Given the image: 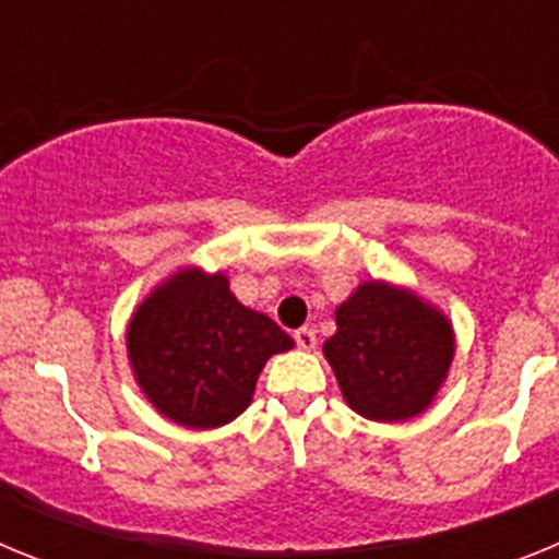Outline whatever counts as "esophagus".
Returning a JSON list of instances; mask_svg holds the SVG:
<instances>
[{"instance_id": "esophagus-1", "label": "esophagus", "mask_w": 559, "mask_h": 559, "mask_svg": "<svg viewBox=\"0 0 559 559\" xmlns=\"http://www.w3.org/2000/svg\"><path fill=\"white\" fill-rule=\"evenodd\" d=\"M294 341H296V347L299 349H316V330L313 328H302V330H296L294 333Z\"/></svg>"}]
</instances>
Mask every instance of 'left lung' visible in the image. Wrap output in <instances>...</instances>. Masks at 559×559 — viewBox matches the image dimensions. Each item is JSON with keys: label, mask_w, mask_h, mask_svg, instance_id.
Returning a JSON list of instances; mask_svg holds the SVG:
<instances>
[{"label": "left lung", "mask_w": 559, "mask_h": 559, "mask_svg": "<svg viewBox=\"0 0 559 559\" xmlns=\"http://www.w3.org/2000/svg\"><path fill=\"white\" fill-rule=\"evenodd\" d=\"M335 324L324 358L353 412L400 423L431 406L453 360V330L437 308L372 280L335 310Z\"/></svg>", "instance_id": "obj_1"}]
</instances>
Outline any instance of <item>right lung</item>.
Listing matches in <instances>:
<instances>
[{"label":"right lung","mask_w":559,"mask_h":559,"mask_svg":"<svg viewBox=\"0 0 559 559\" xmlns=\"http://www.w3.org/2000/svg\"><path fill=\"white\" fill-rule=\"evenodd\" d=\"M290 347L269 316L237 302L224 274L199 269L170 276L128 324L136 383L187 428H218L243 414L265 360Z\"/></svg>","instance_id":"add662e5"}]
</instances>
